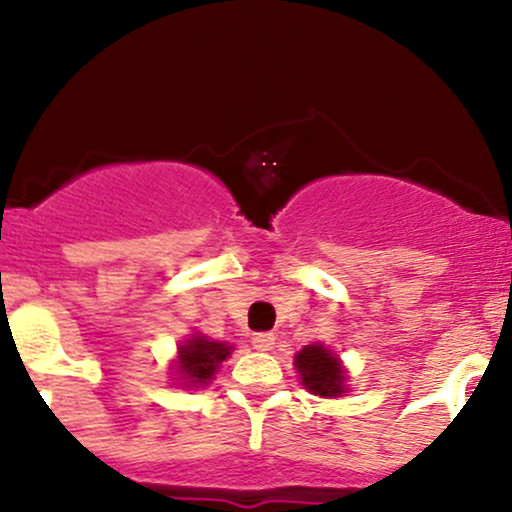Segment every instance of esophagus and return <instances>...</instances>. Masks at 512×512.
<instances>
[{
  "label": "esophagus",
  "instance_id": "obj_1",
  "mask_svg": "<svg viewBox=\"0 0 512 512\" xmlns=\"http://www.w3.org/2000/svg\"><path fill=\"white\" fill-rule=\"evenodd\" d=\"M274 334L272 332H257L252 334V346H255L257 351H269L274 346Z\"/></svg>",
  "mask_w": 512,
  "mask_h": 512
}]
</instances>
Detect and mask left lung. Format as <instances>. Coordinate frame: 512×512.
Listing matches in <instances>:
<instances>
[{"label":"left lung","instance_id":"obj_1","mask_svg":"<svg viewBox=\"0 0 512 512\" xmlns=\"http://www.w3.org/2000/svg\"><path fill=\"white\" fill-rule=\"evenodd\" d=\"M293 366L298 368L305 390L317 397H342L346 392V368L339 356L322 344H310L298 351Z\"/></svg>","mask_w":512,"mask_h":512}]
</instances>
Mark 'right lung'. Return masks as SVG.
<instances>
[{
	"instance_id": "obj_1",
	"label": "right lung",
	"mask_w": 512,
	"mask_h": 512,
	"mask_svg": "<svg viewBox=\"0 0 512 512\" xmlns=\"http://www.w3.org/2000/svg\"><path fill=\"white\" fill-rule=\"evenodd\" d=\"M233 346L223 342H209L202 334H195L178 346L175 375H180L182 387H204L214 380V373L231 356Z\"/></svg>"
}]
</instances>
